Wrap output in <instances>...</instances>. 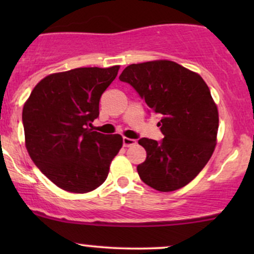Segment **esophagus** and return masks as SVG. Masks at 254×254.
<instances>
[{
    "label": "esophagus",
    "instance_id": "1",
    "mask_svg": "<svg viewBox=\"0 0 254 254\" xmlns=\"http://www.w3.org/2000/svg\"><path fill=\"white\" fill-rule=\"evenodd\" d=\"M136 144V139L129 138V137H123V145L124 147H131V145Z\"/></svg>",
    "mask_w": 254,
    "mask_h": 254
}]
</instances>
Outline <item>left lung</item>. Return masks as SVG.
Returning <instances> with one entry per match:
<instances>
[{
  "mask_svg": "<svg viewBox=\"0 0 254 254\" xmlns=\"http://www.w3.org/2000/svg\"><path fill=\"white\" fill-rule=\"evenodd\" d=\"M119 80L130 83L161 117L164 139L141 138L147 159L137 166L142 182L161 192L188 185L208 164L217 142L218 111L197 72L167 60L130 64Z\"/></svg>",
  "mask_w": 254,
  "mask_h": 254,
  "instance_id": "8db88e82",
  "label": "left lung"
}]
</instances>
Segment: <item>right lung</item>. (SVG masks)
Returning <instances> with one entry per match:
<instances>
[{
	"label": "right lung",
	"instance_id": "1",
	"mask_svg": "<svg viewBox=\"0 0 254 254\" xmlns=\"http://www.w3.org/2000/svg\"><path fill=\"white\" fill-rule=\"evenodd\" d=\"M119 65L76 68L48 75L22 109L26 149L34 165L62 190L86 193L103 184L123 145L118 133L93 131L101 94Z\"/></svg>",
	"mask_w": 254,
	"mask_h": 254
}]
</instances>
